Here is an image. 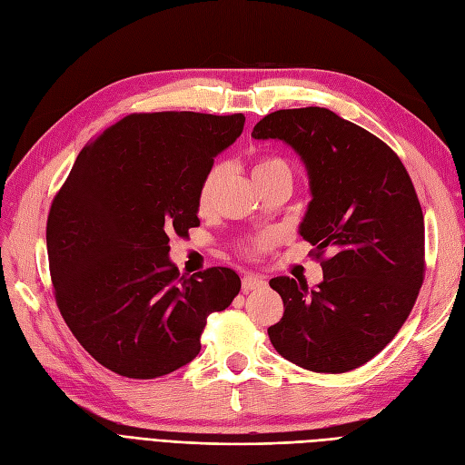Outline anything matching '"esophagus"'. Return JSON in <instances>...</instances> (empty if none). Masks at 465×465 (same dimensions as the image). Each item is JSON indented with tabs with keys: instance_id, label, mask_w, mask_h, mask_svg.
Here are the masks:
<instances>
[{
	"instance_id": "obj_1",
	"label": "esophagus",
	"mask_w": 465,
	"mask_h": 465,
	"mask_svg": "<svg viewBox=\"0 0 465 465\" xmlns=\"http://www.w3.org/2000/svg\"><path fill=\"white\" fill-rule=\"evenodd\" d=\"M265 287V279L262 275H244L242 277V291L248 292V291H254V289H262Z\"/></svg>"
}]
</instances>
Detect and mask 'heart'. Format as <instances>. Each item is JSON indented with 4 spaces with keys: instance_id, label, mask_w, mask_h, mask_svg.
<instances>
[{
    "instance_id": "1",
    "label": "heart",
    "mask_w": 465,
    "mask_h": 465,
    "mask_svg": "<svg viewBox=\"0 0 465 465\" xmlns=\"http://www.w3.org/2000/svg\"><path fill=\"white\" fill-rule=\"evenodd\" d=\"M277 171H285V173H291L289 171V164L283 161V159H277V157H265V159H260L254 166H252V176L258 178V176H263V174H270V173H277ZM221 166H213L211 171L205 174L202 186H200V192H198V209L202 211V213H205V211H209L211 203H213V195H215V190H217V184L221 182ZM267 246H270V238L267 236H262V238H256V241H252L246 248V254L254 256L258 254V252L265 250Z\"/></svg>"
}]
</instances>
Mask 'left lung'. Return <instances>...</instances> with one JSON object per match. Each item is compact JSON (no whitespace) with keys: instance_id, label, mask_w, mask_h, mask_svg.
<instances>
[{"instance_id":"obj_1","label":"left lung","mask_w":465,"mask_h":465,"mask_svg":"<svg viewBox=\"0 0 465 465\" xmlns=\"http://www.w3.org/2000/svg\"><path fill=\"white\" fill-rule=\"evenodd\" d=\"M252 137L299 153L312 192L299 232L318 260L331 250L316 289L270 281L285 312L267 335L306 371L359 369L396 337L423 285L425 221L413 182L382 139L328 108L272 112Z\"/></svg>"}]
</instances>
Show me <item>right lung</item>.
Listing matches in <instances>:
<instances>
[{
	"instance_id": "right-lung-1",
	"label": "right lung",
	"mask_w": 465,
	"mask_h": 465,
	"mask_svg": "<svg viewBox=\"0 0 465 465\" xmlns=\"http://www.w3.org/2000/svg\"><path fill=\"white\" fill-rule=\"evenodd\" d=\"M244 114H130L77 154L50 207L55 302L87 353L120 376L151 380L200 353L211 312L241 291L229 267L180 275L168 234L198 227V192Z\"/></svg>"
}]
</instances>
